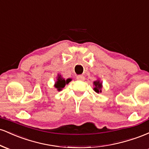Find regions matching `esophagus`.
I'll return each mask as SVG.
<instances>
[{"label": "esophagus", "mask_w": 149, "mask_h": 149, "mask_svg": "<svg viewBox=\"0 0 149 149\" xmlns=\"http://www.w3.org/2000/svg\"><path fill=\"white\" fill-rule=\"evenodd\" d=\"M77 80H84L85 77L83 76V75H79V76H77Z\"/></svg>", "instance_id": "1"}]
</instances>
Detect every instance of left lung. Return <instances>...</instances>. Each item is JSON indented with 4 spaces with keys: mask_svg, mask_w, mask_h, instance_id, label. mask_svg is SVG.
Wrapping results in <instances>:
<instances>
[{
    "mask_svg": "<svg viewBox=\"0 0 149 149\" xmlns=\"http://www.w3.org/2000/svg\"><path fill=\"white\" fill-rule=\"evenodd\" d=\"M94 88L93 90H95L97 93H101L102 92V89L103 88V85H102V82L99 79H97L95 81L93 82Z\"/></svg>",
    "mask_w": 149,
    "mask_h": 149,
    "instance_id": "1",
    "label": "left lung"
}]
</instances>
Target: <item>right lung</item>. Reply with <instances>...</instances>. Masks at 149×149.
<instances>
[{
	"mask_svg": "<svg viewBox=\"0 0 149 149\" xmlns=\"http://www.w3.org/2000/svg\"><path fill=\"white\" fill-rule=\"evenodd\" d=\"M71 78H67V79H65L61 76L60 74H58L57 76V80L54 83V88H55L58 91H61L63 88H64L65 85H67L68 83H69V82L71 81Z\"/></svg>",
	"mask_w": 149,
	"mask_h": 149,
	"instance_id": "obj_1",
	"label": "right lung"
}]
</instances>
